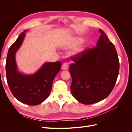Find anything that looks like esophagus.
Segmentation results:
<instances>
[{
	"label": "esophagus",
	"mask_w": 132,
	"mask_h": 132,
	"mask_svg": "<svg viewBox=\"0 0 132 132\" xmlns=\"http://www.w3.org/2000/svg\"><path fill=\"white\" fill-rule=\"evenodd\" d=\"M62 69L63 70H67L69 68V64L67 62H64L63 64H62Z\"/></svg>",
	"instance_id": "34e87169"
}]
</instances>
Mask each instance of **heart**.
<instances>
[{"label":"heart","instance_id":"obj_1","mask_svg":"<svg viewBox=\"0 0 132 132\" xmlns=\"http://www.w3.org/2000/svg\"><path fill=\"white\" fill-rule=\"evenodd\" d=\"M78 41H75V42H73L72 43H70V44H69V45H68V47H73V46H74L77 43H78Z\"/></svg>","mask_w":132,"mask_h":132}]
</instances>
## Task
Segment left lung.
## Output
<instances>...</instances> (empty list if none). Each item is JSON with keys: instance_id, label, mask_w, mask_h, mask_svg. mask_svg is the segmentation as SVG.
<instances>
[{"instance_id": "obj_1", "label": "left lung", "mask_w": 132, "mask_h": 132, "mask_svg": "<svg viewBox=\"0 0 132 132\" xmlns=\"http://www.w3.org/2000/svg\"><path fill=\"white\" fill-rule=\"evenodd\" d=\"M99 31L101 36L96 46L73 55L74 63L69 67L71 94L85 105L93 104L106 98L114 88L119 74V62L116 48L104 32Z\"/></svg>"}]
</instances>
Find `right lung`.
Returning <instances> with one entry per match:
<instances>
[{
  "label": "right lung",
  "mask_w": 132,
  "mask_h": 132,
  "mask_svg": "<svg viewBox=\"0 0 132 132\" xmlns=\"http://www.w3.org/2000/svg\"><path fill=\"white\" fill-rule=\"evenodd\" d=\"M24 32L20 34L7 52L5 65L6 80L11 93L18 100L27 105L35 106L49 96L53 81L61 70L62 63H45L37 73L31 75L19 73L15 54L25 37Z\"/></svg>",
  "instance_id": "1"
}]
</instances>
